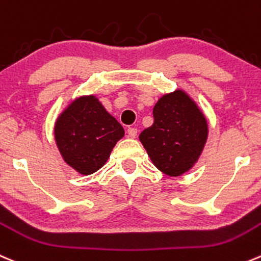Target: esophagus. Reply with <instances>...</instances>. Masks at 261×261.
Masks as SVG:
<instances>
[{
    "instance_id": "esophagus-1",
    "label": "esophagus",
    "mask_w": 261,
    "mask_h": 261,
    "mask_svg": "<svg viewBox=\"0 0 261 261\" xmlns=\"http://www.w3.org/2000/svg\"><path fill=\"white\" fill-rule=\"evenodd\" d=\"M127 134H128V136H130L131 139L136 138V135H138V128H135V127H128V128H127Z\"/></svg>"
}]
</instances>
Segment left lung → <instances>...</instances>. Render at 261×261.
I'll list each match as a JSON object with an SVG mask.
<instances>
[{
	"mask_svg": "<svg viewBox=\"0 0 261 261\" xmlns=\"http://www.w3.org/2000/svg\"><path fill=\"white\" fill-rule=\"evenodd\" d=\"M154 123L139 135L154 166L171 177L190 171L203 153L208 121L185 90L162 95L153 108Z\"/></svg>",
	"mask_w": 261,
	"mask_h": 261,
	"instance_id": "8db88e82",
	"label": "left lung"
}]
</instances>
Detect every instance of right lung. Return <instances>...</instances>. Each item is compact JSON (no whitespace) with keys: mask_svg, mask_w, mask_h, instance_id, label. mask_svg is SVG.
<instances>
[{"mask_svg":"<svg viewBox=\"0 0 261 261\" xmlns=\"http://www.w3.org/2000/svg\"><path fill=\"white\" fill-rule=\"evenodd\" d=\"M123 135L121 123L93 94L72 100L55 123L56 145L63 161L83 176L102 168Z\"/></svg>","mask_w":261,"mask_h":261,"instance_id":"right-lung-1","label":"right lung"}]
</instances>
